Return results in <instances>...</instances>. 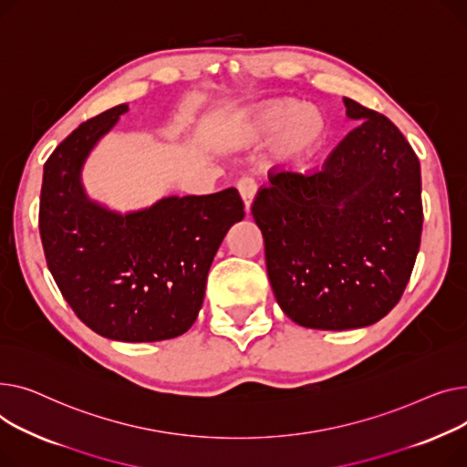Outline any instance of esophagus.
I'll return each instance as SVG.
<instances>
[{"label":"esophagus","mask_w":467,"mask_h":467,"mask_svg":"<svg viewBox=\"0 0 467 467\" xmlns=\"http://www.w3.org/2000/svg\"><path fill=\"white\" fill-rule=\"evenodd\" d=\"M237 190H239V196L243 200V205L246 211H251V205L256 198V182L253 179H241L237 182Z\"/></svg>","instance_id":"obj_1"}]
</instances>
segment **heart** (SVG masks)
I'll use <instances>...</instances> for the list:
<instances>
[{
  "label": "heart",
  "mask_w": 467,
  "mask_h": 467,
  "mask_svg": "<svg viewBox=\"0 0 467 467\" xmlns=\"http://www.w3.org/2000/svg\"><path fill=\"white\" fill-rule=\"evenodd\" d=\"M326 120L315 107H296L290 101H267L244 115L239 137L246 145L273 140V152L288 166H299L322 145Z\"/></svg>",
  "instance_id": "1"
}]
</instances>
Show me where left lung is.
Returning <instances> with one entry per match:
<instances>
[{"label":"left lung","mask_w":467,"mask_h":467,"mask_svg":"<svg viewBox=\"0 0 467 467\" xmlns=\"http://www.w3.org/2000/svg\"><path fill=\"white\" fill-rule=\"evenodd\" d=\"M354 128L311 175L277 173L253 203L279 307L313 330H356L387 317L422 234L420 161L377 111L343 98Z\"/></svg>","instance_id":"obj_1"}]
</instances>
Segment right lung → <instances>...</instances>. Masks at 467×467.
<instances>
[{
	"label": "right lung",
	"instance_id": "1",
	"mask_svg": "<svg viewBox=\"0 0 467 467\" xmlns=\"http://www.w3.org/2000/svg\"><path fill=\"white\" fill-rule=\"evenodd\" d=\"M128 103L82 122L43 168L39 232L62 296L92 332L124 343L173 339L203 306L207 273L228 230L243 221L235 188L168 196L115 211L88 196L82 170Z\"/></svg>",
	"mask_w": 467,
	"mask_h": 467
}]
</instances>
